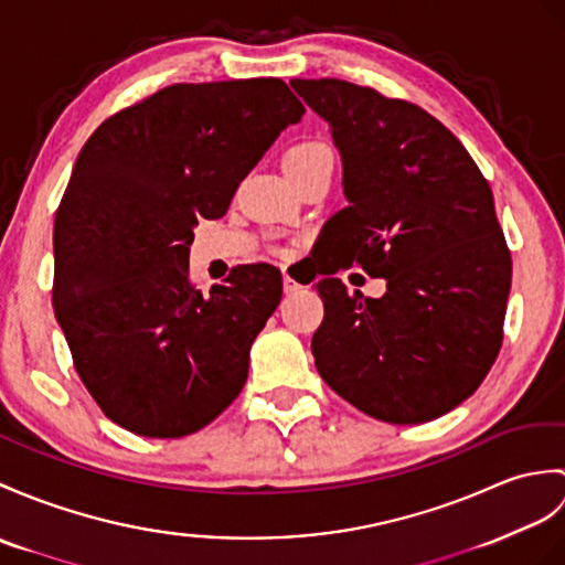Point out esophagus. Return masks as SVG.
I'll return each mask as SVG.
<instances>
[{
    "instance_id": "obj_1",
    "label": "esophagus",
    "mask_w": 565,
    "mask_h": 565,
    "mask_svg": "<svg viewBox=\"0 0 565 565\" xmlns=\"http://www.w3.org/2000/svg\"><path fill=\"white\" fill-rule=\"evenodd\" d=\"M298 288H300V284L291 277V274L284 271V291H286V294H296Z\"/></svg>"
}]
</instances>
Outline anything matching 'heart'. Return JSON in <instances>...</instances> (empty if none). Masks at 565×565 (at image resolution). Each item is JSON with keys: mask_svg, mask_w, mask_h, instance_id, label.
Segmentation results:
<instances>
[{"mask_svg": "<svg viewBox=\"0 0 565 565\" xmlns=\"http://www.w3.org/2000/svg\"><path fill=\"white\" fill-rule=\"evenodd\" d=\"M327 161H334V156H332V149L327 147L324 141H320V139H298L296 143H291V147L284 151L281 168H284V173L296 182L303 175H308L310 170H315Z\"/></svg>", "mask_w": 565, "mask_h": 565, "instance_id": "1", "label": "heart"}]
</instances>
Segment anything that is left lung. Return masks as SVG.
Wrapping results in <instances>:
<instances>
[{"label": "left lung", "instance_id": "obj_1", "mask_svg": "<svg viewBox=\"0 0 565 565\" xmlns=\"http://www.w3.org/2000/svg\"><path fill=\"white\" fill-rule=\"evenodd\" d=\"M291 86L332 127L349 206L324 223L318 373L377 422L424 424L475 395L503 344L513 259L493 192L448 127L416 103L342 78ZM359 266L383 299L333 274Z\"/></svg>", "mask_w": 565, "mask_h": 565}]
</instances>
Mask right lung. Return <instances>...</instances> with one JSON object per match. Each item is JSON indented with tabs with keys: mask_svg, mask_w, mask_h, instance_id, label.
I'll list each match as a JSON object with an SVG mask.
<instances>
[{
	"mask_svg": "<svg viewBox=\"0 0 565 565\" xmlns=\"http://www.w3.org/2000/svg\"><path fill=\"white\" fill-rule=\"evenodd\" d=\"M306 108L281 78L170 84L84 143L55 216L52 303L100 412L143 438H182L241 395L281 271L238 265L202 294L196 218H221Z\"/></svg>",
	"mask_w": 565,
	"mask_h": 565,
	"instance_id": "add662e5",
	"label": "right lung"
}]
</instances>
